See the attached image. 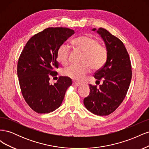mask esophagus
<instances>
[{"label": "esophagus", "instance_id": "obj_1", "mask_svg": "<svg viewBox=\"0 0 149 149\" xmlns=\"http://www.w3.org/2000/svg\"><path fill=\"white\" fill-rule=\"evenodd\" d=\"M73 86H74L78 87V86H80V84H79V83H74V82H73Z\"/></svg>", "mask_w": 149, "mask_h": 149}]
</instances>
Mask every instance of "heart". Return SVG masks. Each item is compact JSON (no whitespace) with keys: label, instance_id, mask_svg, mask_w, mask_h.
Wrapping results in <instances>:
<instances>
[{"label":"heart","instance_id":"obj_1","mask_svg":"<svg viewBox=\"0 0 149 149\" xmlns=\"http://www.w3.org/2000/svg\"><path fill=\"white\" fill-rule=\"evenodd\" d=\"M74 47L83 53L81 65H71L63 71V74L76 81H81L91 69L98 70L105 65L107 59V49L99 44L98 40L91 36H81L73 40ZM70 48L66 44H62L58 48L57 60L63 65L68 64Z\"/></svg>","mask_w":149,"mask_h":149}]
</instances>
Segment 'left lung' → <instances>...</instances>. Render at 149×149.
<instances>
[{
	"label": "left lung",
	"instance_id": "1",
	"mask_svg": "<svg viewBox=\"0 0 149 149\" xmlns=\"http://www.w3.org/2000/svg\"><path fill=\"white\" fill-rule=\"evenodd\" d=\"M101 36L108 52L105 65L94 77L102 84H89L90 93L84 99V104L93 114L107 116L118 108L127 93L132 78V67L129 54L124 43L106 29H93Z\"/></svg>",
	"mask_w": 149,
	"mask_h": 149
}]
</instances>
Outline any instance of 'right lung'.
I'll return each instance as SVG.
<instances>
[{"mask_svg": "<svg viewBox=\"0 0 149 149\" xmlns=\"http://www.w3.org/2000/svg\"><path fill=\"white\" fill-rule=\"evenodd\" d=\"M67 28H48L33 36L25 45L17 64V75L24 98L34 111L40 114L53 112L63 101L72 84L71 79L60 76L56 83L49 84L58 68L57 50L74 33Z\"/></svg>", "mask_w": 149, "mask_h": 149, "instance_id": "1", "label": "right lung"}]
</instances>
